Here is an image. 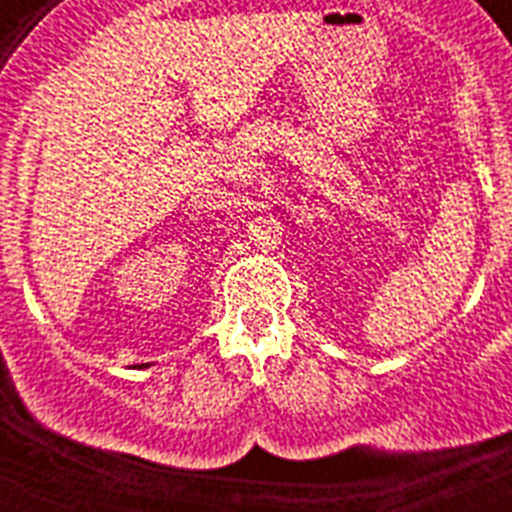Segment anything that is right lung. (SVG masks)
Listing matches in <instances>:
<instances>
[{
	"instance_id": "add662e5",
	"label": "right lung",
	"mask_w": 512,
	"mask_h": 512,
	"mask_svg": "<svg viewBox=\"0 0 512 512\" xmlns=\"http://www.w3.org/2000/svg\"><path fill=\"white\" fill-rule=\"evenodd\" d=\"M140 366H143V364H140Z\"/></svg>"
}]
</instances>
